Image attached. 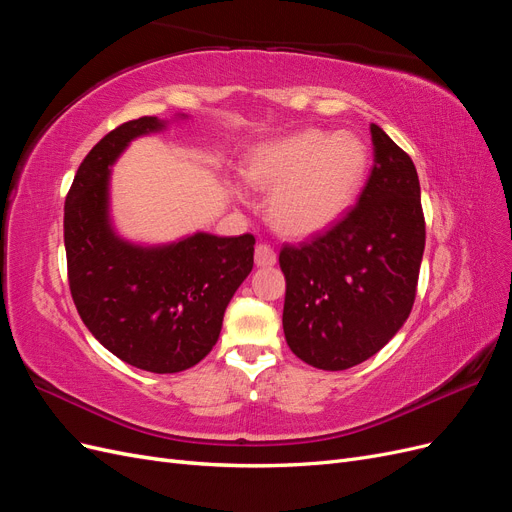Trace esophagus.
<instances>
[{"instance_id":"obj_1","label":"esophagus","mask_w":512,"mask_h":512,"mask_svg":"<svg viewBox=\"0 0 512 512\" xmlns=\"http://www.w3.org/2000/svg\"><path fill=\"white\" fill-rule=\"evenodd\" d=\"M256 267H273L277 262V254L273 252V247L267 243H258L256 252H254Z\"/></svg>"}]
</instances>
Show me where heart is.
I'll use <instances>...</instances> for the list:
<instances>
[{
    "mask_svg": "<svg viewBox=\"0 0 512 512\" xmlns=\"http://www.w3.org/2000/svg\"><path fill=\"white\" fill-rule=\"evenodd\" d=\"M367 147L352 132L299 130L260 145L245 164V181L271 190V224L290 237H312L344 218L361 192Z\"/></svg>",
    "mask_w": 512,
    "mask_h": 512,
    "instance_id": "obj_1",
    "label": "heart"
}]
</instances>
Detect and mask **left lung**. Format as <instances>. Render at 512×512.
<instances>
[{"label":"left lung","instance_id":"obj_1","mask_svg":"<svg viewBox=\"0 0 512 512\" xmlns=\"http://www.w3.org/2000/svg\"><path fill=\"white\" fill-rule=\"evenodd\" d=\"M374 168L359 203L331 230L284 245V335L307 365H359L404 327L425 250L421 183L414 162L371 126Z\"/></svg>","mask_w":512,"mask_h":512}]
</instances>
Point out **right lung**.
<instances>
[{
    "mask_svg": "<svg viewBox=\"0 0 512 512\" xmlns=\"http://www.w3.org/2000/svg\"><path fill=\"white\" fill-rule=\"evenodd\" d=\"M173 119L141 117L108 132L76 170L64 207L70 292L85 327L117 359L151 374L200 363L222 331L232 294L254 267L252 235L198 230L168 243L121 237L111 215V170L132 141Z\"/></svg>",
    "mask_w": 512,
    "mask_h": 512,
    "instance_id": "obj_1",
    "label": "right lung"
}]
</instances>
